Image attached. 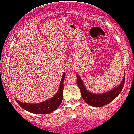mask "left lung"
I'll list each match as a JSON object with an SVG mask.
<instances>
[{"label":"left lung","mask_w":134,"mask_h":134,"mask_svg":"<svg viewBox=\"0 0 134 134\" xmlns=\"http://www.w3.org/2000/svg\"><path fill=\"white\" fill-rule=\"evenodd\" d=\"M77 84L80 90L81 95L83 98L88 104L92 106H95V107H100V106H103L109 104L119 96L123 90L124 85H125V75H124L121 83L117 88H115L111 91H108L104 94H96L89 92L85 88L82 80L79 77L78 74L77 75Z\"/></svg>","instance_id":"8db88e82"}]
</instances>
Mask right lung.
<instances>
[{
  "instance_id": "add662e5",
  "label": "right lung",
  "mask_w": 134,
  "mask_h": 134,
  "mask_svg": "<svg viewBox=\"0 0 134 134\" xmlns=\"http://www.w3.org/2000/svg\"><path fill=\"white\" fill-rule=\"evenodd\" d=\"M65 75V73H63L62 78L61 79L59 91H57V94L51 99L36 104L26 103H22L20 101H18L17 99L15 100L21 107L27 111L31 112V113L39 114H47L51 113V112L57 109L62 102L63 90L64 88L63 80Z\"/></svg>"
}]
</instances>
